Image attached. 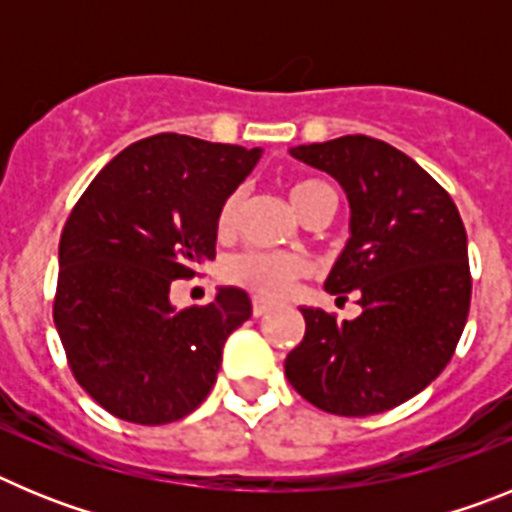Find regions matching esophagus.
<instances>
[{
	"mask_svg": "<svg viewBox=\"0 0 512 512\" xmlns=\"http://www.w3.org/2000/svg\"><path fill=\"white\" fill-rule=\"evenodd\" d=\"M251 307H253V318H264L266 312H271V305H269V302H266V300H259V297H253Z\"/></svg>",
	"mask_w": 512,
	"mask_h": 512,
	"instance_id": "obj_1",
	"label": "esophagus"
}]
</instances>
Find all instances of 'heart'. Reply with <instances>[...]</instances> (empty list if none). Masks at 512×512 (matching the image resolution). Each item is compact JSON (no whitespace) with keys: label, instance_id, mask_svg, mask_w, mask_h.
Segmentation results:
<instances>
[{"label":"heart","instance_id":"obj_1","mask_svg":"<svg viewBox=\"0 0 512 512\" xmlns=\"http://www.w3.org/2000/svg\"><path fill=\"white\" fill-rule=\"evenodd\" d=\"M289 202L297 210L302 220H310L318 212H333L336 207V192L323 179L315 176H302L289 184ZM243 210V192H233L220 202L215 225L220 235H230L238 225V217ZM310 264L295 253H269V251H241L230 256L223 266V277L228 284L248 289L251 295L264 297V300H282L292 292L300 279L307 277Z\"/></svg>","mask_w":512,"mask_h":512}]
</instances>
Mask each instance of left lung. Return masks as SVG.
Segmentation results:
<instances>
[{
    "label": "left lung",
    "instance_id": "8db88e82",
    "mask_svg": "<svg viewBox=\"0 0 512 512\" xmlns=\"http://www.w3.org/2000/svg\"><path fill=\"white\" fill-rule=\"evenodd\" d=\"M336 176L351 205V241L325 289L361 315L302 307L305 338L284 361L310 405L364 418L397 408L449 364L472 302L467 230L451 194L413 158L369 135L292 148Z\"/></svg>",
    "mask_w": 512,
    "mask_h": 512
}]
</instances>
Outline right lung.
Here are the masks:
<instances>
[{
  "mask_svg": "<svg viewBox=\"0 0 512 512\" xmlns=\"http://www.w3.org/2000/svg\"><path fill=\"white\" fill-rule=\"evenodd\" d=\"M259 148L158 133L117 153L63 225L53 323L76 382L115 418L182 420L217 379L223 346L251 318L243 289L176 312L174 279L215 259L220 202Z\"/></svg>",
  "mask_w": 512,
  "mask_h": 512,
  "instance_id": "right-lung-1",
  "label": "right lung"
}]
</instances>
